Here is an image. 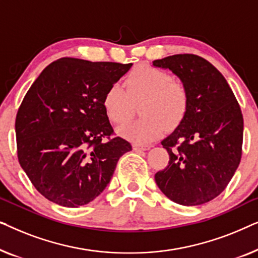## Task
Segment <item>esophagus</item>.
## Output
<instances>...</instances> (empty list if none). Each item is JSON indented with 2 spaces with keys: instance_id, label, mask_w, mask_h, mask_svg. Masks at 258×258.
I'll use <instances>...</instances> for the list:
<instances>
[{
  "instance_id": "esophagus-1",
  "label": "esophagus",
  "mask_w": 258,
  "mask_h": 258,
  "mask_svg": "<svg viewBox=\"0 0 258 258\" xmlns=\"http://www.w3.org/2000/svg\"><path fill=\"white\" fill-rule=\"evenodd\" d=\"M133 149L136 151H146V150H149L150 147L149 146H141V144H134Z\"/></svg>"
}]
</instances>
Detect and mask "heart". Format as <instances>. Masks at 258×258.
Wrapping results in <instances>:
<instances>
[{
	"instance_id": "1",
	"label": "heart",
	"mask_w": 258,
	"mask_h": 258,
	"mask_svg": "<svg viewBox=\"0 0 258 258\" xmlns=\"http://www.w3.org/2000/svg\"><path fill=\"white\" fill-rule=\"evenodd\" d=\"M137 121L119 125L117 133L137 144L150 143L167 128H174L184 117L188 93L184 86L174 82L163 70L142 66L130 73L121 83H112L103 96V107L112 122L121 123L130 117L133 101L141 102Z\"/></svg>"
}]
</instances>
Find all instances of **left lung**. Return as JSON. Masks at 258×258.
Instances as JSON below:
<instances>
[{
	"mask_svg": "<svg viewBox=\"0 0 258 258\" xmlns=\"http://www.w3.org/2000/svg\"><path fill=\"white\" fill-rule=\"evenodd\" d=\"M153 66L170 70L188 93L184 117L162 141L170 160L155 181L175 203L209 202L225 189L241 161V108L223 75L200 56L172 55Z\"/></svg>",
	"mask_w": 258,
	"mask_h": 258,
	"instance_id": "left-lung-1",
	"label": "left lung"
}]
</instances>
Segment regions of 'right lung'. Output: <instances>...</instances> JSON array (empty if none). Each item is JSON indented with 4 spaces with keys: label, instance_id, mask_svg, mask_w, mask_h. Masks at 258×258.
I'll return each instance as SVG.
<instances>
[{
    "label": "right lung",
    "instance_id": "add662e5",
    "mask_svg": "<svg viewBox=\"0 0 258 258\" xmlns=\"http://www.w3.org/2000/svg\"><path fill=\"white\" fill-rule=\"evenodd\" d=\"M132 66L63 57L31 84L16 115L17 156L47 200L68 208L91 202L132 150L128 141L111 137L103 107L105 91Z\"/></svg>",
    "mask_w": 258,
    "mask_h": 258
}]
</instances>
